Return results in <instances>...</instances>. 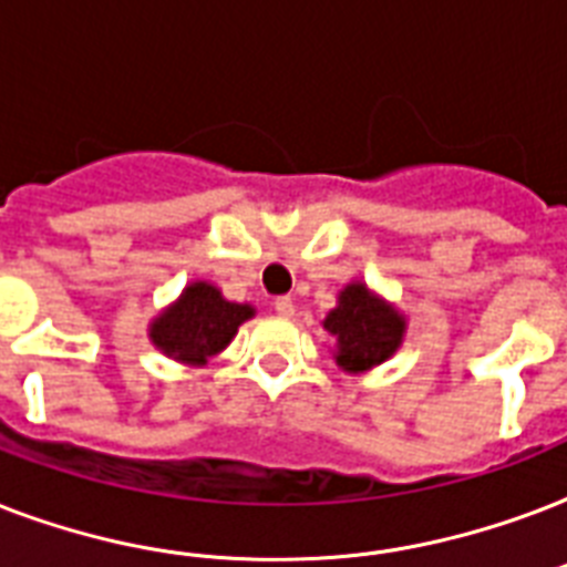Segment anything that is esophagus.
Returning <instances> with one entry per match:
<instances>
[{
	"mask_svg": "<svg viewBox=\"0 0 567 567\" xmlns=\"http://www.w3.org/2000/svg\"><path fill=\"white\" fill-rule=\"evenodd\" d=\"M274 309L279 318H293V300L291 297H276Z\"/></svg>",
	"mask_w": 567,
	"mask_h": 567,
	"instance_id": "1",
	"label": "esophagus"
}]
</instances>
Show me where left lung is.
I'll list each match as a JSON object with an SVG mask.
<instances>
[{
	"instance_id": "left-lung-1",
	"label": "left lung",
	"mask_w": 567,
	"mask_h": 567,
	"mask_svg": "<svg viewBox=\"0 0 567 567\" xmlns=\"http://www.w3.org/2000/svg\"><path fill=\"white\" fill-rule=\"evenodd\" d=\"M409 320L394 302L353 279L338 291L336 309L323 318L332 344V359L344 373H368L388 362L403 347Z\"/></svg>"
}]
</instances>
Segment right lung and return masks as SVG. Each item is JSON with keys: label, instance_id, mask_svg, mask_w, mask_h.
I'll use <instances>...</instances> for the list:
<instances>
[{"label": "right lung", "instance_id": "add662e5", "mask_svg": "<svg viewBox=\"0 0 567 567\" xmlns=\"http://www.w3.org/2000/svg\"><path fill=\"white\" fill-rule=\"evenodd\" d=\"M249 318H256V306L226 300L217 285L196 279L150 320L146 336L173 362L205 368L231 344L238 327Z\"/></svg>", "mask_w": 567, "mask_h": 567}]
</instances>
